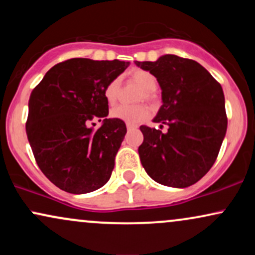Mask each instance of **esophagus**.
<instances>
[{
    "mask_svg": "<svg viewBox=\"0 0 255 255\" xmlns=\"http://www.w3.org/2000/svg\"><path fill=\"white\" fill-rule=\"evenodd\" d=\"M136 128V126H134V125H129V124H127V129L128 130H131V129H135Z\"/></svg>",
    "mask_w": 255,
    "mask_h": 255,
    "instance_id": "1",
    "label": "esophagus"
}]
</instances>
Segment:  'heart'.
Wrapping results in <instances>:
<instances>
[{"instance_id": "b5f03b06", "label": "heart", "mask_w": 255, "mask_h": 255, "mask_svg": "<svg viewBox=\"0 0 255 255\" xmlns=\"http://www.w3.org/2000/svg\"><path fill=\"white\" fill-rule=\"evenodd\" d=\"M129 80L139 85L141 87L142 92L140 93L139 101L151 102V103H156L157 97L154 90L157 89V79L153 74L144 69H133L128 73ZM119 90H120V81L119 79H114L109 84L105 86L104 89V97L109 104H114L116 99L119 97ZM111 118L121 120L129 125H136L140 122L145 121L146 119L150 116V109L144 104L137 105H119V107L114 108L110 111Z\"/></svg>"}]
</instances>
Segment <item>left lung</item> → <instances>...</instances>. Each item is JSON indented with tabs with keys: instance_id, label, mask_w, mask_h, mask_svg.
Instances as JSON below:
<instances>
[{
	"instance_id": "1",
	"label": "left lung",
	"mask_w": 255,
	"mask_h": 255,
	"mask_svg": "<svg viewBox=\"0 0 255 255\" xmlns=\"http://www.w3.org/2000/svg\"><path fill=\"white\" fill-rule=\"evenodd\" d=\"M135 64L157 78L163 105L153 122L141 126V164L152 180L175 188L198 182L211 169L227 133L224 93L221 84L201 64L176 55ZM165 124L168 130L162 132Z\"/></svg>"
}]
</instances>
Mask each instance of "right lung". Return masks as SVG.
I'll return each instance as SVG.
<instances>
[{
    "label": "right lung",
    "instance_id": "add662e5",
    "mask_svg": "<svg viewBox=\"0 0 255 255\" xmlns=\"http://www.w3.org/2000/svg\"><path fill=\"white\" fill-rule=\"evenodd\" d=\"M128 64L71 58L49 69L31 92L28 142L40 170L62 191L84 194L109 181L127 128L107 119L104 89ZM95 119L102 121L98 130L89 126Z\"/></svg>",
    "mask_w": 255,
    "mask_h": 255
}]
</instances>
